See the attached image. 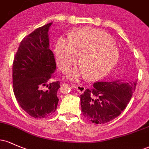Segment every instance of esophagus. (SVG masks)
I'll use <instances>...</instances> for the list:
<instances>
[{"mask_svg":"<svg viewBox=\"0 0 149 149\" xmlns=\"http://www.w3.org/2000/svg\"><path fill=\"white\" fill-rule=\"evenodd\" d=\"M72 87L74 88L75 89L77 90L78 92L79 93H83L85 91V90H86V88L84 87L83 86H81V85H72Z\"/></svg>","mask_w":149,"mask_h":149,"instance_id":"obj_1","label":"esophagus"}]
</instances>
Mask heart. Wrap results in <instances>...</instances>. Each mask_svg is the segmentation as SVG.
Listing matches in <instances>:
<instances>
[{"label":"heart","mask_w":149,"mask_h":149,"mask_svg":"<svg viewBox=\"0 0 149 149\" xmlns=\"http://www.w3.org/2000/svg\"><path fill=\"white\" fill-rule=\"evenodd\" d=\"M56 61L62 71H66L77 61L82 67L69 73L76 81L88 75L91 80H98L112 71L119 58V52L111 36L100 29L81 27L73 31L69 39L60 37L54 49Z\"/></svg>","instance_id":"1"}]
</instances>
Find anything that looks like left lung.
I'll use <instances>...</instances> for the list:
<instances>
[{"label": "left lung", "mask_w": 149, "mask_h": 149, "mask_svg": "<svg viewBox=\"0 0 149 149\" xmlns=\"http://www.w3.org/2000/svg\"><path fill=\"white\" fill-rule=\"evenodd\" d=\"M136 81L95 82L81 97V112L95 124H105L122 113L134 92Z\"/></svg>", "instance_id": "1"}]
</instances>
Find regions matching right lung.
Returning a JSON list of instances; mask_svg holds the SVG:
<instances>
[{
  "instance_id": "obj_1",
  "label": "right lung",
  "mask_w": 149,
  "mask_h": 149,
  "mask_svg": "<svg viewBox=\"0 0 149 149\" xmlns=\"http://www.w3.org/2000/svg\"><path fill=\"white\" fill-rule=\"evenodd\" d=\"M52 24L36 29L21 41L13 63L16 100L23 110L37 119L55 112L58 102L60 82L49 83L56 66L49 49L48 32Z\"/></svg>"
}]
</instances>
